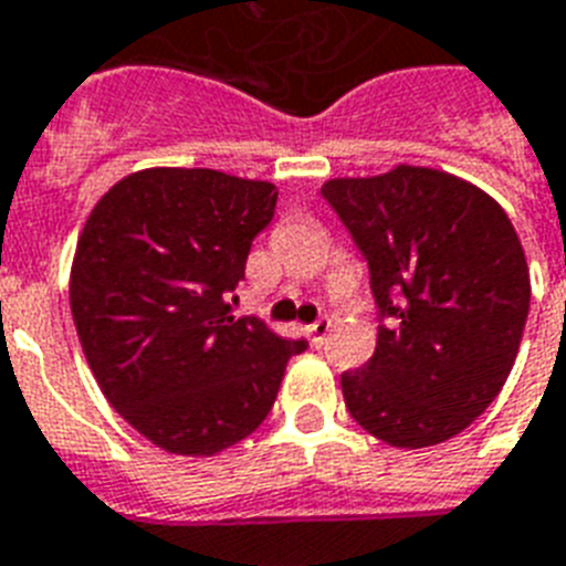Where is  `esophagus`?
Segmentation results:
<instances>
[{
	"instance_id": "esophagus-1",
	"label": "esophagus",
	"mask_w": 566,
	"mask_h": 566,
	"mask_svg": "<svg viewBox=\"0 0 566 566\" xmlns=\"http://www.w3.org/2000/svg\"><path fill=\"white\" fill-rule=\"evenodd\" d=\"M329 329H333V321H329V318H318L315 324H310V327H306V333H310L312 345H315V347L324 345V342H327V336H329Z\"/></svg>"
}]
</instances>
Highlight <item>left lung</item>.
Segmentation results:
<instances>
[{"label": "left lung", "mask_w": 566, "mask_h": 566, "mask_svg": "<svg viewBox=\"0 0 566 566\" xmlns=\"http://www.w3.org/2000/svg\"><path fill=\"white\" fill-rule=\"evenodd\" d=\"M321 196L368 260L377 347L342 374L347 411L400 450L441 444L494 403L528 315V265L512 219L468 180L397 166L333 178Z\"/></svg>", "instance_id": "8db88e82"}]
</instances>
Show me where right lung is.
I'll list each match as a JSON object with an SVG mask.
<instances>
[{
	"instance_id": "right-lung-1",
	"label": "right lung",
	"mask_w": 566,
	"mask_h": 566,
	"mask_svg": "<svg viewBox=\"0 0 566 566\" xmlns=\"http://www.w3.org/2000/svg\"><path fill=\"white\" fill-rule=\"evenodd\" d=\"M277 189L216 169H143L102 196L70 274L72 321L107 403L175 455H216L269 418L306 342L237 318Z\"/></svg>"
}]
</instances>
